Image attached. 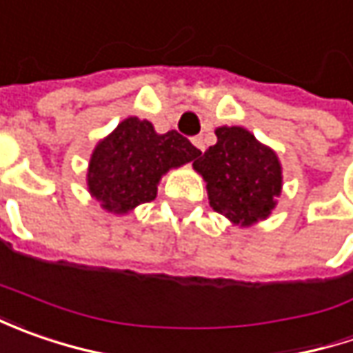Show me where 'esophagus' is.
Instances as JSON below:
<instances>
[{
  "label": "esophagus",
  "instance_id": "esophagus-1",
  "mask_svg": "<svg viewBox=\"0 0 353 353\" xmlns=\"http://www.w3.org/2000/svg\"><path fill=\"white\" fill-rule=\"evenodd\" d=\"M192 143H194V147L200 149V151H204V149H206V145H204V137H202V135H196V137L192 139Z\"/></svg>",
  "mask_w": 353,
  "mask_h": 353
}]
</instances>
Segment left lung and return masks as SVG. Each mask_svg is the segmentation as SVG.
<instances>
[{
	"instance_id": "left-lung-1",
	"label": "left lung",
	"mask_w": 353,
	"mask_h": 353,
	"mask_svg": "<svg viewBox=\"0 0 353 353\" xmlns=\"http://www.w3.org/2000/svg\"><path fill=\"white\" fill-rule=\"evenodd\" d=\"M218 141L192 167L206 183L212 210L250 228L277 208L283 165L277 153L241 125L216 128Z\"/></svg>"
}]
</instances>
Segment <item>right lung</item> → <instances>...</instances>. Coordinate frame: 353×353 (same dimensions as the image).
Wrapping results in <instances>:
<instances>
[{"mask_svg": "<svg viewBox=\"0 0 353 353\" xmlns=\"http://www.w3.org/2000/svg\"><path fill=\"white\" fill-rule=\"evenodd\" d=\"M200 157L176 131L157 133L151 121L131 116L96 143L88 163L86 186L103 210L125 216L157 198V186L170 169Z\"/></svg>", "mask_w": 353, "mask_h": 353, "instance_id": "obj_1", "label": "right lung"}]
</instances>
